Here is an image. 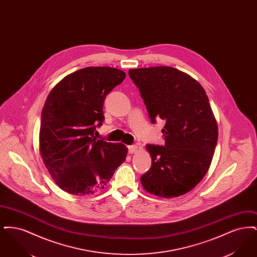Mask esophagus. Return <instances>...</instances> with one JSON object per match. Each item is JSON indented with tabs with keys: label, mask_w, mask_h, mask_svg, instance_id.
Segmentation results:
<instances>
[{
	"label": "esophagus",
	"mask_w": 257,
	"mask_h": 257,
	"mask_svg": "<svg viewBox=\"0 0 257 257\" xmlns=\"http://www.w3.org/2000/svg\"><path fill=\"white\" fill-rule=\"evenodd\" d=\"M137 151H138V146L133 145V146H129V147H128V152H129L130 154L136 153Z\"/></svg>",
	"instance_id": "esophagus-1"
}]
</instances>
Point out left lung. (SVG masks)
I'll use <instances>...</instances> for the list:
<instances>
[{"instance_id": "1", "label": "left lung", "mask_w": 257, "mask_h": 257, "mask_svg": "<svg viewBox=\"0 0 257 257\" xmlns=\"http://www.w3.org/2000/svg\"><path fill=\"white\" fill-rule=\"evenodd\" d=\"M151 122L165 120V145H147L151 168L141 182L148 193L176 197L190 192L206 174L218 142V125L202 86L170 67L130 69Z\"/></svg>"}]
</instances>
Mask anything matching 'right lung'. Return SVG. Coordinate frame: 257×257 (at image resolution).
Here are the masks:
<instances>
[{
    "mask_svg": "<svg viewBox=\"0 0 257 257\" xmlns=\"http://www.w3.org/2000/svg\"><path fill=\"white\" fill-rule=\"evenodd\" d=\"M125 77L116 68L86 67L50 91L41 112L39 151L61 190L76 196L98 192L126 160L124 145L94 137L105 119V98Z\"/></svg>",
    "mask_w": 257,
    "mask_h": 257,
    "instance_id": "1",
    "label": "right lung"
}]
</instances>
